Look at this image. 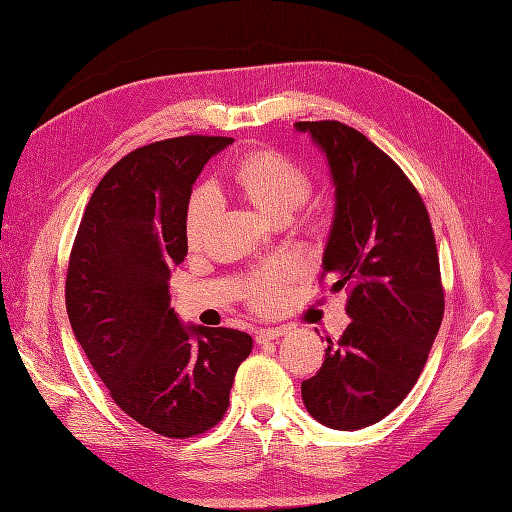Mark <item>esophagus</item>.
<instances>
[{
    "mask_svg": "<svg viewBox=\"0 0 512 512\" xmlns=\"http://www.w3.org/2000/svg\"><path fill=\"white\" fill-rule=\"evenodd\" d=\"M286 332H288L286 328H260V330H256V341L258 343H267V341L284 337Z\"/></svg>",
    "mask_w": 512,
    "mask_h": 512,
    "instance_id": "esophagus-1",
    "label": "esophagus"
}]
</instances>
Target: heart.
<instances>
[{
    "label": "heart",
    "mask_w": 512,
    "mask_h": 512,
    "mask_svg": "<svg viewBox=\"0 0 512 512\" xmlns=\"http://www.w3.org/2000/svg\"><path fill=\"white\" fill-rule=\"evenodd\" d=\"M235 182L241 192L264 214L273 218L292 214L309 195L307 173L288 156L275 150L254 152L237 167ZM222 197L214 186H201L192 192L186 214V235L190 243H201L220 216ZM296 275L292 262H271L252 281V305L260 311H273L284 296V286Z\"/></svg>",
    "instance_id": "1"
}]
</instances>
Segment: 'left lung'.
<instances>
[{
	"mask_svg": "<svg viewBox=\"0 0 512 512\" xmlns=\"http://www.w3.org/2000/svg\"><path fill=\"white\" fill-rule=\"evenodd\" d=\"M322 148L334 218L322 258L332 290H349V326L301 385L313 419L334 430L377 424L407 398L445 313L428 209L404 171L337 120L296 122Z\"/></svg>",
	"mask_w": 512,
	"mask_h": 512,
	"instance_id": "left-lung-1",
	"label": "left lung"
}]
</instances>
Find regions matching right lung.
Returning <instances> with one entry per match:
<instances>
[{
    "mask_svg": "<svg viewBox=\"0 0 512 512\" xmlns=\"http://www.w3.org/2000/svg\"><path fill=\"white\" fill-rule=\"evenodd\" d=\"M228 144L184 135L122 156L97 184L69 256L65 305L88 362L122 411L169 438L218 424L252 351L248 332L184 326L169 307L192 184Z\"/></svg>",
    "mask_w": 512,
    "mask_h": 512,
    "instance_id": "obj_1",
    "label": "right lung"
}]
</instances>
